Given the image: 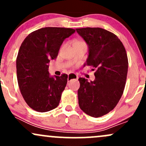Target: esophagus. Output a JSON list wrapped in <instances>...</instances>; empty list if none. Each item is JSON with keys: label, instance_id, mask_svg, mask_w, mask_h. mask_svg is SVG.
Returning a JSON list of instances; mask_svg holds the SVG:
<instances>
[{"label": "esophagus", "instance_id": "34e87169", "mask_svg": "<svg viewBox=\"0 0 146 146\" xmlns=\"http://www.w3.org/2000/svg\"><path fill=\"white\" fill-rule=\"evenodd\" d=\"M78 79V75L74 73H69L68 74V82L71 81L72 80H77Z\"/></svg>", "mask_w": 146, "mask_h": 146}]
</instances>
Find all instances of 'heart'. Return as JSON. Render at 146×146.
Segmentation results:
<instances>
[{"label":"heart","mask_w":146,"mask_h":146,"mask_svg":"<svg viewBox=\"0 0 146 146\" xmlns=\"http://www.w3.org/2000/svg\"><path fill=\"white\" fill-rule=\"evenodd\" d=\"M82 42L81 41H79V42Z\"/></svg>","instance_id":"b5f03b06"}]
</instances>
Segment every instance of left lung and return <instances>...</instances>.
Listing matches in <instances>:
<instances>
[{
    "instance_id": "left-lung-1",
    "label": "left lung",
    "mask_w": 146,
    "mask_h": 146,
    "mask_svg": "<svg viewBox=\"0 0 146 146\" xmlns=\"http://www.w3.org/2000/svg\"><path fill=\"white\" fill-rule=\"evenodd\" d=\"M76 31L89 48L86 65L96 70L93 82L79 78V106L89 116L100 117L113 110L123 95L128 56L121 40L110 31L99 27L80 28Z\"/></svg>"
}]
</instances>
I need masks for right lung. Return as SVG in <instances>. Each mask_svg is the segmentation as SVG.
Instances as JSON below:
<instances>
[{"mask_svg":"<svg viewBox=\"0 0 146 146\" xmlns=\"http://www.w3.org/2000/svg\"><path fill=\"white\" fill-rule=\"evenodd\" d=\"M75 31L71 28H41L29 33L21 44L16 58L18 86L33 110L44 113L59 105L68 75L51 78L48 63L57 58L64 40Z\"/></svg>","mask_w":146,"mask_h":146,"instance_id":"right-lung-1","label":"right lung"}]
</instances>
